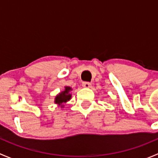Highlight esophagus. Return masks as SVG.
<instances>
[{"label": "esophagus", "mask_w": 158, "mask_h": 158, "mask_svg": "<svg viewBox=\"0 0 158 158\" xmlns=\"http://www.w3.org/2000/svg\"><path fill=\"white\" fill-rule=\"evenodd\" d=\"M82 86L84 87V88H86V89H89L92 87V84L90 83V82H82Z\"/></svg>", "instance_id": "1"}]
</instances>
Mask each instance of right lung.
Listing matches in <instances>:
<instances>
[{
	"label": "right lung",
	"instance_id": "1",
	"mask_svg": "<svg viewBox=\"0 0 158 158\" xmlns=\"http://www.w3.org/2000/svg\"><path fill=\"white\" fill-rule=\"evenodd\" d=\"M73 89L69 86H65L64 90L60 92V93L57 94L54 99V103L56 104L60 107L64 108V104L69 101L72 98L71 91Z\"/></svg>",
	"mask_w": 158,
	"mask_h": 158
}]
</instances>
